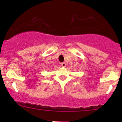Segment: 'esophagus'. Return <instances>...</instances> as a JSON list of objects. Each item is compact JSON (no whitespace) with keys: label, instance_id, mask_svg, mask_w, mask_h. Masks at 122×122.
I'll use <instances>...</instances> for the list:
<instances>
[{"label":"esophagus","instance_id":"34e87169","mask_svg":"<svg viewBox=\"0 0 122 122\" xmlns=\"http://www.w3.org/2000/svg\"><path fill=\"white\" fill-rule=\"evenodd\" d=\"M66 64L65 62H62V63H61V66H62V67H66Z\"/></svg>","mask_w":122,"mask_h":122}]
</instances>
